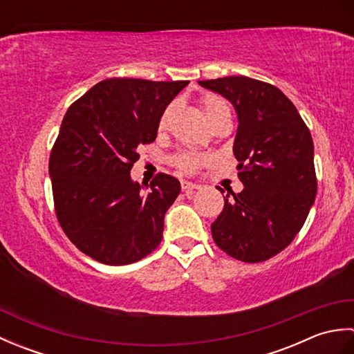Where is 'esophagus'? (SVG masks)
<instances>
[{"instance_id":"esophagus-1","label":"esophagus","mask_w":354,"mask_h":354,"mask_svg":"<svg viewBox=\"0 0 354 354\" xmlns=\"http://www.w3.org/2000/svg\"><path fill=\"white\" fill-rule=\"evenodd\" d=\"M181 189H183V192L189 193V192H193V190H198V189H201V185H198V184H193V183H190V181H183V183H181Z\"/></svg>"}]
</instances>
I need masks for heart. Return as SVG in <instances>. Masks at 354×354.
<instances>
[{
  "label": "heart",
  "mask_w": 354,
  "mask_h": 354,
  "mask_svg": "<svg viewBox=\"0 0 354 354\" xmlns=\"http://www.w3.org/2000/svg\"><path fill=\"white\" fill-rule=\"evenodd\" d=\"M201 106H202V112H204L205 118L208 120V123H212L216 117H219L221 114H223V112H230L227 102L222 100L221 97L213 95V94H207L202 97ZM173 112H175V104L173 103L169 104V106L162 111L160 120H158V132L167 131ZM175 162L183 171L192 173L196 169H199L202 164L207 162V156L198 155V153H181L176 156Z\"/></svg>",
  "instance_id": "heart-1"
}]
</instances>
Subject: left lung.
<instances>
[{"label":"left lung","mask_w":354,"mask_h":354,"mask_svg":"<svg viewBox=\"0 0 354 354\" xmlns=\"http://www.w3.org/2000/svg\"><path fill=\"white\" fill-rule=\"evenodd\" d=\"M199 85L236 109L232 152L245 187L223 198L222 213L212 223L213 239L237 260L265 261L298 234L317 196L310 131L274 85L245 76L199 80Z\"/></svg>","instance_id":"8db88e82"}]
</instances>
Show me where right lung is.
<instances>
[{
	"instance_id": "obj_1",
	"label": "right lung",
	"mask_w": 354,
	"mask_h": 354,
	"mask_svg": "<svg viewBox=\"0 0 354 354\" xmlns=\"http://www.w3.org/2000/svg\"><path fill=\"white\" fill-rule=\"evenodd\" d=\"M189 84L106 79L66 111L48 173L57 221L88 257L131 265L161 243L165 212L181 184L160 173L145 192L131 169L138 146L155 141L162 111Z\"/></svg>"
}]
</instances>
